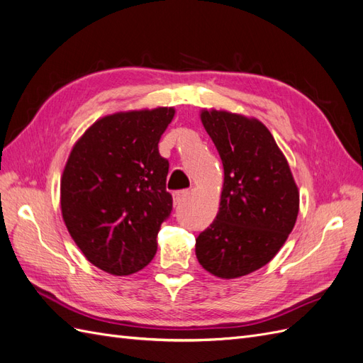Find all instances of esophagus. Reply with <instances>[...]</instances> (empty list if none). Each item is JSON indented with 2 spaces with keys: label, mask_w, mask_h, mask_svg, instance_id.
<instances>
[{
  "label": "esophagus",
  "mask_w": 363,
  "mask_h": 363,
  "mask_svg": "<svg viewBox=\"0 0 363 363\" xmlns=\"http://www.w3.org/2000/svg\"><path fill=\"white\" fill-rule=\"evenodd\" d=\"M189 191H177L174 192V206H180L186 199H188Z\"/></svg>",
  "instance_id": "34e87169"
}]
</instances>
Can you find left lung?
Returning a JSON list of instances; mask_svg holds the SVG:
<instances>
[{"instance_id":"1","label":"left lung","mask_w":363,"mask_h":363,"mask_svg":"<svg viewBox=\"0 0 363 363\" xmlns=\"http://www.w3.org/2000/svg\"><path fill=\"white\" fill-rule=\"evenodd\" d=\"M201 123L223 160L224 184L215 221L196 238L195 255L213 276L236 279L267 265L286 242L300 194L260 121L204 108Z\"/></svg>"}]
</instances>
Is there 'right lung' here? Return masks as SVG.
Listing matches in <instances>:
<instances>
[{
    "label": "right lung",
    "mask_w": 363,
    "mask_h": 363,
    "mask_svg": "<svg viewBox=\"0 0 363 363\" xmlns=\"http://www.w3.org/2000/svg\"><path fill=\"white\" fill-rule=\"evenodd\" d=\"M172 107L107 115L71 150L60 180V207L74 242L92 265L113 276L145 268L171 215L169 163L159 140Z\"/></svg>",
    "instance_id": "add662e5"
}]
</instances>
